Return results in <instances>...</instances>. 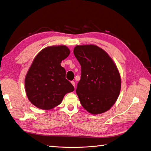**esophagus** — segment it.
Segmentation results:
<instances>
[{
    "label": "esophagus",
    "instance_id": "esophagus-1",
    "mask_svg": "<svg viewBox=\"0 0 151 151\" xmlns=\"http://www.w3.org/2000/svg\"><path fill=\"white\" fill-rule=\"evenodd\" d=\"M71 83H72V84L74 86V88H76V83H75V82L74 81H71Z\"/></svg>",
    "mask_w": 151,
    "mask_h": 151
}]
</instances>
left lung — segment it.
I'll return each instance as SVG.
<instances>
[{
	"mask_svg": "<svg viewBox=\"0 0 151 151\" xmlns=\"http://www.w3.org/2000/svg\"><path fill=\"white\" fill-rule=\"evenodd\" d=\"M74 54L81 66L76 93L87 111L97 115L109 110L121 89V78L111 57L93 45H77Z\"/></svg>",
	"mask_w": 151,
	"mask_h": 151,
	"instance_id": "left-lung-1",
	"label": "left lung"
}]
</instances>
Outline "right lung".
I'll list each match as a JSON object with an SVG mask.
<instances>
[{
    "mask_svg": "<svg viewBox=\"0 0 151 151\" xmlns=\"http://www.w3.org/2000/svg\"><path fill=\"white\" fill-rule=\"evenodd\" d=\"M69 54V49L64 45L52 46L41 50L35 58L26 76L25 89L35 106L50 109L60 104L67 93L74 91L60 65Z\"/></svg>",
    "mask_w": 151,
    "mask_h": 151,
    "instance_id": "right-lung-1",
    "label": "right lung"
}]
</instances>
